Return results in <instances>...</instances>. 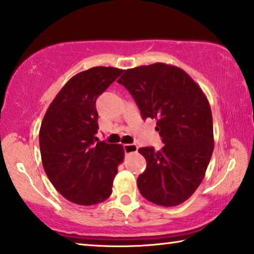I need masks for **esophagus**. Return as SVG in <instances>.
Wrapping results in <instances>:
<instances>
[{
  "label": "esophagus",
  "mask_w": 254,
  "mask_h": 254,
  "mask_svg": "<svg viewBox=\"0 0 254 254\" xmlns=\"http://www.w3.org/2000/svg\"><path fill=\"white\" fill-rule=\"evenodd\" d=\"M123 148L126 154H131L138 150V146L134 145V143H127V145H123Z\"/></svg>",
  "instance_id": "obj_1"
}]
</instances>
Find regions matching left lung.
Instances as JSON below:
<instances>
[{
    "mask_svg": "<svg viewBox=\"0 0 254 254\" xmlns=\"http://www.w3.org/2000/svg\"><path fill=\"white\" fill-rule=\"evenodd\" d=\"M119 78L143 120L157 121L155 130L163 148L141 147L146 170L138 188L149 202L162 206L184 203L204 179L213 153V122L202 89L181 68L163 63L123 70Z\"/></svg>",
    "mask_w": 254,
    "mask_h": 254,
    "instance_id": "8db88e82",
    "label": "left lung"
}]
</instances>
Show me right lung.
<instances>
[{
  "label": "right lung",
  "mask_w": 254,
  "mask_h": 254,
  "mask_svg": "<svg viewBox=\"0 0 254 254\" xmlns=\"http://www.w3.org/2000/svg\"><path fill=\"white\" fill-rule=\"evenodd\" d=\"M122 71L99 66L76 74L57 94L41 124L44 171L57 190L75 204L94 205L112 194L124 149L96 137V101Z\"/></svg>",
  "instance_id": "add662e5"
}]
</instances>
